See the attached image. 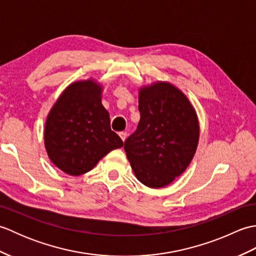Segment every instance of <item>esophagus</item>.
Returning <instances> with one entry per match:
<instances>
[{"mask_svg":"<svg viewBox=\"0 0 256 256\" xmlns=\"http://www.w3.org/2000/svg\"><path fill=\"white\" fill-rule=\"evenodd\" d=\"M118 135H120V138H121V140H123V142H124L125 140H126V136H128L126 132H120V133H118Z\"/></svg>","mask_w":256,"mask_h":256,"instance_id":"1","label":"esophagus"}]
</instances>
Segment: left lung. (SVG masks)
<instances>
[{"mask_svg": "<svg viewBox=\"0 0 256 256\" xmlns=\"http://www.w3.org/2000/svg\"><path fill=\"white\" fill-rule=\"evenodd\" d=\"M140 118L124 150L138 180L162 188L186 170L197 150L198 118L192 103L170 82L140 89Z\"/></svg>", "mask_w": 256, "mask_h": 256, "instance_id": "obj_1", "label": "left lung"}]
</instances>
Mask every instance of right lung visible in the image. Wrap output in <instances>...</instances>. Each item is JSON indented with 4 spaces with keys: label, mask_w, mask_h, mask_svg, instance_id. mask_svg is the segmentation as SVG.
Wrapping results in <instances>:
<instances>
[{
    "label": "right lung",
    "mask_w": 256,
    "mask_h": 256,
    "mask_svg": "<svg viewBox=\"0 0 256 256\" xmlns=\"http://www.w3.org/2000/svg\"><path fill=\"white\" fill-rule=\"evenodd\" d=\"M102 86L94 80L68 86L48 114L45 148L52 164L72 176L90 172L102 157L123 146L101 103Z\"/></svg>",
    "instance_id": "obj_1"
}]
</instances>
